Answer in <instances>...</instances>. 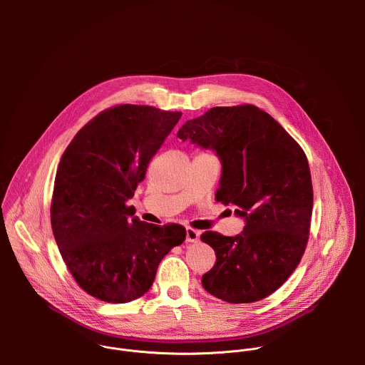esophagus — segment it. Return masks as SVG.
<instances>
[{
	"mask_svg": "<svg viewBox=\"0 0 365 365\" xmlns=\"http://www.w3.org/2000/svg\"><path fill=\"white\" fill-rule=\"evenodd\" d=\"M200 232L193 228H186V242H196L199 241Z\"/></svg>",
	"mask_w": 365,
	"mask_h": 365,
	"instance_id": "34e87169",
	"label": "esophagus"
}]
</instances>
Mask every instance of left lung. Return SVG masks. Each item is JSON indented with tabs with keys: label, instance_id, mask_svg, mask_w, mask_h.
<instances>
[{
	"label": "left lung",
	"instance_id": "8db88e82",
	"mask_svg": "<svg viewBox=\"0 0 365 365\" xmlns=\"http://www.w3.org/2000/svg\"><path fill=\"white\" fill-rule=\"evenodd\" d=\"M178 137L217 153L222 175L215 199L245 220L235 237L200 235L217 255L203 289L230 303L270 296L294 272L309 238L314 189L304 151L254 106L211 108L186 121Z\"/></svg>",
	"mask_w": 365,
	"mask_h": 365
}]
</instances>
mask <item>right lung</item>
<instances>
[{"mask_svg": "<svg viewBox=\"0 0 365 365\" xmlns=\"http://www.w3.org/2000/svg\"><path fill=\"white\" fill-rule=\"evenodd\" d=\"M180 117L117 106L82 127L62 155L51 230L75 282L99 300L127 303L143 296L163 257L185 241V227L147 224L127 206Z\"/></svg>", "mask_w": 365, "mask_h": 365, "instance_id": "right-lung-1", "label": "right lung"}]
</instances>
